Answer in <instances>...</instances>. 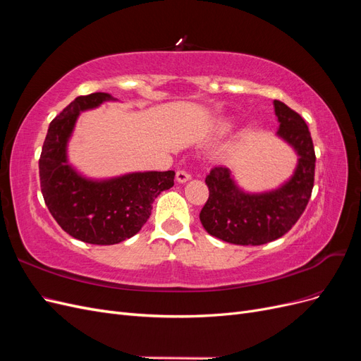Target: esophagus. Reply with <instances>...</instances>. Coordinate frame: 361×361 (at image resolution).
Returning a JSON list of instances; mask_svg holds the SVG:
<instances>
[{
    "mask_svg": "<svg viewBox=\"0 0 361 361\" xmlns=\"http://www.w3.org/2000/svg\"><path fill=\"white\" fill-rule=\"evenodd\" d=\"M190 179H191V174H190L188 171L179 170V171L176 173V180H178L179 183H185V182H188Z\"/></svg>",
    "mask_w": 361,
    "mask_h": 361,
    "instance_id": "obj_1",
    "label": "esophagus"
}]
</instances>
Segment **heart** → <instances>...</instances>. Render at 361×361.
Wrapping results in <instances>:
<instances>
[{
    "label": "heart",
    "mask_w": 361,
    "mask_h": 361,
    "mask_svg": "<svg viewBox=\"0 0 361 361\" xmlns=\"http://www.w3.org/2000/svg\"><path fill=\"white\" fill-rule=\"evenodd\" d=\"M231 129H232V120H231V118H221V120H218L215 128H214L216 135H224V134H227Z\"/></svg>",
    "instance_id": "obj_1"
}]
</instances>
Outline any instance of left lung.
Returning a JSON list of instances; mask_svg holds the SVG:
<instances>
[{"mask_svg":"<svg viewBox=\"0 0 361 361\" xmlns=\"http://www.w3.org/2000/svg\"><path fill=\"white\" fill-rule=\"evenodd\" d=\"M277 137L298 157L297 167L281 187L265 192H245L232 171L214 167L204 182L209 199L200 212L204 231L236 245H262L288 233L307 206L314 182V147L304 118L280 101H274Z\"/></svg>","mask_w":361,"mask_h":361,"instance_id":"8db88e82","label":"left lung"}]
</instances>
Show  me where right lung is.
Returning a JSON list of instances; mask_svg holds the SVG:
<instances>
[{"mask_svg": "<svg viewBox=\"0 0 361 361\" xmlns=\"http://www.w3.org/2000/svg\"><path fill=\"white\" fill-rule=\"evenodd\" d=\"M106 101L108 93L78 96L52 120L39 159L40 188L51 215L64 232L87 244L113 245L141 231L152 203L170 190L174 171H137L111 179H89L68 161V141L81 111Z\"/></svg>", "mask_w": 361, "mask_h": 361, "instance_id": "add662e5", "label": "right lung"}]
</instances>
